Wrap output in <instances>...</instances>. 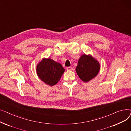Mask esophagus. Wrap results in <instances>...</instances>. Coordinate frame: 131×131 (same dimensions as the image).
<instances>
[{"label":"esophagus","instance_id":"34e87169","mask_svg":"<svg viewBox=\"0 0 131 131\" xmlns=\"http://www.w3.org/2000/svg\"><path fill=\"white\" fill-rule=\"evenodd\" d=\"M66 69L68 71H72V70H73V68L72 67H67L66 68Z\"/></svg>","mask_w":131,"mask_h":131}]
</instances>
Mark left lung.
I'll return each mask as SVG.
<instances>
[{
	"label": "left lung",
	"mask_w": 131,
	"mask_h": 131,
	"mask_svg": "<svg viewBox=\"0 0 131 131\" xmlns=\"http://www.w3.org/2000/svg\"><path fill=\"white\" fill-rule=\"evenodd\" d=\"M100 70V64L91 54H83L80 57L76 72L79 77L84 82L94 78Z\"/></svg>",
	"instance_id": "left-lung-1"
}]
</instances>
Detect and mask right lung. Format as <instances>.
Listing matches in <instances>:
<instances>
[{
  "label": "right lung",
  "instance_id": "1",
  "mask_svg": "<svg viewBox=\"0 0 131 131\" xmlns=\"http://www.w3.org/2000/svg\"><path fill=\"white\" fill-rule=\"evenodd\" d=\"M64 72L62 65L50 58H43L36 66L38 78L50 86L58 83Z\"/></svg>",
  "mask_w": 131,
  "mask_h": 131
}]
</instances>
